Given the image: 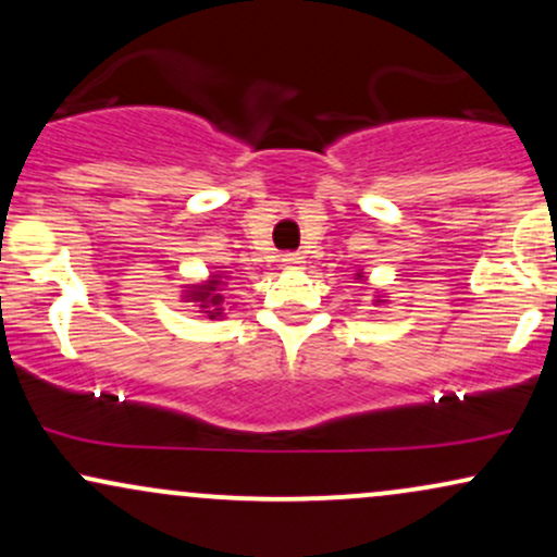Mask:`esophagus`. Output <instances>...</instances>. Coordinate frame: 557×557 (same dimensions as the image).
<instances>
[{
	"label": "esophagus",
	"instance_id": "esophagus-1",
	"mask_svg": "<svg viewBox=\"0 0 557 557\" xmlns=\"http://www.w3.org/2000/svg\"><path fill=\"white\" fill-rule=\"evenodd\" d=\"M283 261L287 267H298V264H304V257H300L298 251H290V253H283Z\"/></svg>",
	"mask_w": 557,
	"mask_h": 557
}]
</instances>
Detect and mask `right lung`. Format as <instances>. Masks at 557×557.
<instances>
[{
    "instance_id": "obj_1",
    "label": "right lung",
    "mask_w": 557,
    "mask_h": 557,
    "mask_svg": "<svg viewBox=\"0 0 557 557\" xmlns=\"http://www.w3.org/2000/svg\"><path fill=\"white\" fill-rule=\"evenodd\" d=\"M214 285H216V280L212 285H207V287H196L194 293H190V298L194 300H203V306H209L206 304V300L209 299L210 304H216V296H212V290H214ZM209 314L214 317V311H209Z\"/></svg>"
}]
</instances>
